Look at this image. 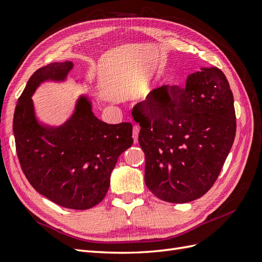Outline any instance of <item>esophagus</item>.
<instances>
[{
    "label": "esophagus",
    "instance_id": "34e87169",
    "mask_svg": "<svg viewBox=\"0 0 262 262\" xmlns=\"http://www.w3.org/2000/svg\"><path fill=\"white\" fill-rule=\"evenodd\" d=\"M138 134H139V127L138 126H134V128H133V138H134V143H135V144L138 143Z\"/></svg>",
    "mask_w": 262,
    "mask_h": 262
}]
</instances>
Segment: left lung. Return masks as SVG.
Wrapping results in <instances>:
<instances>
[{
	"mask_svg": "<svg viewBox=\"0 0 262 262\" xmlns=\"http://www.w3.org/2000/svg\"><path fill=\"white\" fill-rule=\"evenodd\" d=\"M145 152V183L157 198L185 204L219 176L236 136L233 95L225 74L201 67L183 90L164 85L133 108Z\"/></svg>",
	"mask_w": 262,
	"mask_h": 262,
	"instance_id": "1",
	"label": "left lung"
}]
</instances>
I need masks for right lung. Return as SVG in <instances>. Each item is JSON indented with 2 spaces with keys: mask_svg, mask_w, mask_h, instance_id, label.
<instances>
[{
  "mask_svg": "<svg viewBox=\"0 0 262 262\" xmlns=\"http://www.w3.org/2000/svg\"><path fill=\"white\" fill-rule=\"evenodd\" d=\"M73 67L71 61L55 62L33 74L17 100L13 133L19 164L33 188L59 206L85 210L106 196L118 157L133 145V126L98 119L86 94L77 97L63 124L39 120L32 96L44 83L67 82Z\"/></svg>",
  "mask_w": 262,
  "mask_h": 262,
  "instance_id": "add662e5",
  "label": "right lung"
}]
</instances>
